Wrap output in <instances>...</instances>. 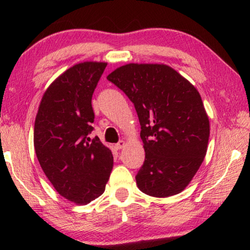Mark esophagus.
<instances>
[{
	"label": "esophagus",
	"instance_id": "esophagus-1",
	"mask_svg": "<svg viewBox=\"0 0 250 250\" xmlns=\"http://www.w3.org/2000/svg\"><path fill=\"white\" fill-rule=\"evenodd\" d=\"M124 146H125V141H123V140H122V141H119L117 145H115V148L117 150H121V149L124 148Z\"/></svg>",
	"mask_w": 250,
	"mask_h": 250
}]
</instances>
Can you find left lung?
Instances as JSON below:
<instances>
[{
  "mask_svg": "<svg viewBox=\"0 0 250 250\" xmlns=\"http://www.w3.org/2000/svg\"><path fill=\"white\" fill-rule=\"evenodd\" d=\"M134 104L145 163L138 188L151 197L180 193L207 152L209 119L197 88L166 64L128 63L108 75Z\"/></svg>",
  "mask_w": 250,
  "mask_h": 250,
  "instance_id": "1",
  "label": "left lung"
}]
</instances>
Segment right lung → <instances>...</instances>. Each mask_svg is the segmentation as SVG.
I'll return each instance as SVG.
<instances>
[{
  "label": "right lung",
  "mask_w": 250,
  "mask_h": 250,
  "mask_svg": "<svg viewBox=\"0 0 250 250\" xmlns=\"http://www.w3.org/2000/svg\"><path fill=\"white\" fill-rule=\"evenodd\" d=\"M105 62L77 63L47 87L34 126V146L58 193L86 205L104 192L114 158L93 131L92 95Z\"/></svg>",
  "instance_id": "1"
}]
</instances>
